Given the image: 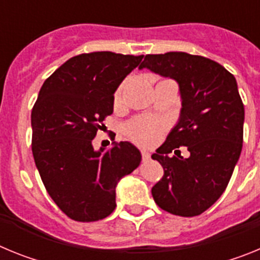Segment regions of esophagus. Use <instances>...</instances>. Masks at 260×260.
<instances>
[{"label":"esophagus","instance_id":"esophagus-1","mask_svg":"<svg viewBox=\"0 0 260 260\" xmlns=\"http://www.w3.org/2000/svg\"><path fill=\"white\" fill-rule=\"evenodd\" d=\"M150 153L148 152H142V160H143V161H148V160H150Z\"/></svg>","mask_w":260,"mask_h":260}]
</instances>
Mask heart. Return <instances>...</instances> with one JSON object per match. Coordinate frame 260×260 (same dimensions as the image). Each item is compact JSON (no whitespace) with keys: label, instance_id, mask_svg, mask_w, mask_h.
Masks as SVG:
<instances>
[{"label":"heart","instance_id":"obj_1","mask_svg":"<svg viewBox=\"0 0 260 260\" xmlns=\"http://www.w3.org/2000/svg\"><path fill=\"white\" fill-rule=\"evenodd\" d=\"M125 83L118 87L116 92V100L118 102L122 96ZM165 132V125L158 119L150 117H138L125 125V133L134 143L142 147H151L160 141Z\"/></svg>","mask_w":260,"mask_h":260}]
</instances>
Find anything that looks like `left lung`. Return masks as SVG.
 Returning a JSON list of instances; mask_svg holds the SVG:
<instances>
[{"mask_svg": "<svg viewBox=\"0 0 260 260\" xmlns=\"http://www.w3.org/2000/svg\"><path fill=\"white\" fill-rule=\"evenodd\" d=\"M143 68L176 79L182 98L180 121L152 155L164 169L151 190L153 201L173 215L198 216L221 197L242 150L245 108L237 82L216 61L185 52L146 54ZM182 145L187 159L178 150ZM171 152L176 156L169 158Z\"/></svg>", "mask_w": 260, "mask_h": 260, "instance_id": "obj_1", "label": "left lung"}]
</instances>
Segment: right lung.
I'll use <instances>...</instances> for the list:
<instances>
[{
  "mask_svg": "<svg viewBox=\"0 0 260 260\" xmlns=\"http://www.w3.org/2000/svg\"><path fill=\"white\" fill-rule=\"evenodd\" d=\"M143 56L83 53L44 82L32 108V155L53 202L68 217L91 222L116 208V186L141 162L128 142L93 150L96 133L113 113L117 87Z\"/></svg>",
  "mask_w": 260,
  "mask_h": 260,
  "instance_id": "1",
  "label": "right lung"
}]
</instances>
